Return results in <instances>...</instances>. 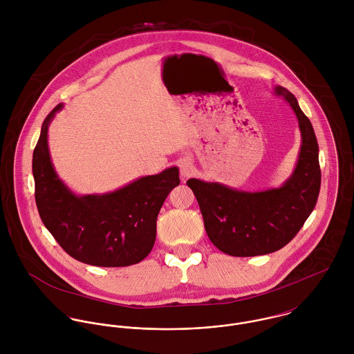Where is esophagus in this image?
<instances>
[{
  "mask_svg": "<svg viewBox=\"0 0 354 354\" xmlns=\"http://www.w3.org/2000/svg\"><path fill=\"white\" fill-rule=\"evenodd\" d=\"M178 166H180V173H181V177L185 180L188 177H191L192 174V160L189 158H183L180 159L178 162Z\"/></svg>",
  "mask_w": 354,
  "mask_h": 354,
  "instance_id": "34e87169",
  "label": "esophagus"
}]
</instances>
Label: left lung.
<instances>
[{"label": "left lung", "mask_w": 354, "mask_h": 354, "mask_svg": "<svg viewBox=\"0 0 354 354\" xmlns=\"http://www.w3.org/2000/svg\"><path fill=\"white\" fill-rule=\"evenodd\" d=\"M274 94L292 106L301 132L292 176L279 188L257 192L199 178L187 181L199 203L208 239L230 256H259L283 248L303 227L317 202L322 174L312 124L290 91L277 86Z\"/></svg>", "instance_id": "8db88e82"}]
</instances>
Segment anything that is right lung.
<instances>
[{
	"label": "right lung",
	"instance_id": "1",
	"mask_svg": "<svg viewBox=\"0 0 354 354\" xmlns=\"http://www.w3.org/2000/svg\"><path fill=\"white\" fill-rule=\"evenodd\" d=\"M58 103L45 118L32 155L35 202L41 219L61 248L73 259L98 267H125L151 252L156 216L170 191L180 184L178 167L140 177L102 195H76L51 162L48 132Z\"/></svg>",
	"mask_w": 354,
	"mask_h": 354
}]
</instances>
